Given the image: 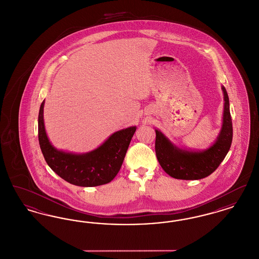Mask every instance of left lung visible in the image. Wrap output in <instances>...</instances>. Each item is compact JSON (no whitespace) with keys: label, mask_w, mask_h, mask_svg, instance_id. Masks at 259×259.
<instances>
[{"label":"left lung","mask_w":259,"mask_h":259,"mask_svg":"<svg viewBox=\"0 0 259 259\" xmlns=\"http://www.w3.org/2000/svg\"><path fill=\"white\" fill-rule=\"evenodd\" d=\"M224 99L222 125L219 136L209 148L192 150L176 146L160 130L155 129V152L162 169L178 180H201L217 170L228 153L233 137L229 98L222 87Z\"/></svg>","instance_id":"1"}]
</instances>
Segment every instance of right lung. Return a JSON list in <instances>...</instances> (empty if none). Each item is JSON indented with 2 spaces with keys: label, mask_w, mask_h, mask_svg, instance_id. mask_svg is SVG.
Here are the masks:
<instances>
[{
  "label": "right lung",
  "mask_w": 259,
  "mask_h": 259,
  "mask_svg": "<svg viewBox=\"0 0 259 259\" xmlns=\"http://www.w3.org/2000/svg\"><path fill=\"white\" fill-rule=\"evenodd\" d=\"M42 101L38 112V143L48 165L66 182L83 187L106 185L119 172L137 127L111 134L98 148L85 153L68 152L52 146L44 120Z\"/></svg>",
  "instance_id": "add662e5"
}]
</instances>
